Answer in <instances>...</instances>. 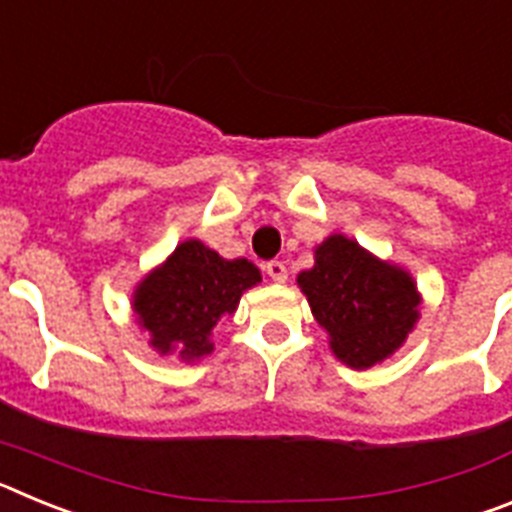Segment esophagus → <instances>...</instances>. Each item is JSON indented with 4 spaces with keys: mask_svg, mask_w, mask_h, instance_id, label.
<instances>
[{
    "mask_svg": "<svg viewBox=\"0 0 512 512\" xmlns=\"http://www.w3.org/2000/svg\"><path fill=\"white\" fill-rule=\"evenodd\" d=\"M264 269H266V274H269L271 282H277V284L287 282V266H284L282 261H269Z\"/></svg>",
    "mask_w": 512,
    "mask_h": 512,
    "instance_id": "esophagus-1",
    "label": "esophagus"
}]
</instances>
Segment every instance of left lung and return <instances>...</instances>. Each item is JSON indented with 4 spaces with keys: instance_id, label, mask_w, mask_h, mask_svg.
<instances>
[{
    "instance_id": "obj_1",
    "label": "left lung",
    "mask_w": 512,
    "mask_h": 512,
    "mask_svg": "<svg viewBox=\"0 0 512 512\" xmlns=\"http://www.w3.org/2000/svg\"><path fill=\"white\" fill-rule=\"evenodd\" d=\"M328 346L341 364L369 369L390 359L420 320L423 297L413 274L364 246L330 233L315 246V264L297 274Z\"/></svg>"
}]
</instances>
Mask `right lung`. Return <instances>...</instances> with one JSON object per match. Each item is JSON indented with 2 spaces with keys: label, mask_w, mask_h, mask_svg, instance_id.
I'll list each match as a JSON object with an SVG mask.
<instances>
[{
  "label": "right lung",
  "mask_w": 512,
  "mask_h": 512,
  "mask_svg": "<svg viewBox=\"0 0 512 512\" xmlns=\"http://www.w3.org/2000/svg\"><path fill=\"white\" fill-rule=\"evenodd\" d=\"M259 282V266L248 259H223L187 238L135 284L130 307L156 354L194 364L215 351L217 323Z\"/></svg>",
  "instance_id": "1"
}]
</instances>
